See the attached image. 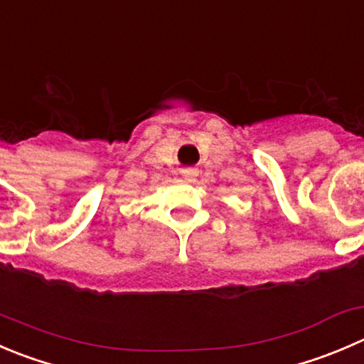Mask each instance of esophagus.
Instances as JSON below:
<instances>
[{
	"mask_svg": "<svg viewBox=\"0 0 364 364\" xmlns=\"http://www.w3.org/2000/svg\"><path fill=\"white\" fill-rule=\"evenodd\" d=\"M183 176H185L186 179H192L197 176V171L196 168H185V171H183Z\"/></svg>",
	"mask_w": 364,
	"mask_h": 364,
	"instance_id": "1",
	"label": "esophagus"
}]
</instances>
